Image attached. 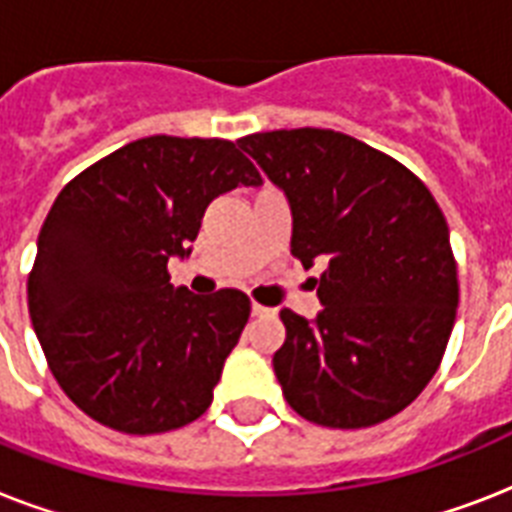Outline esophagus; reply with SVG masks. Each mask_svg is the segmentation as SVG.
<instances>
[{"instance_id": "34e87169", "label": "esophagus", "mask_w": 512, "mask_h": 512, "mask_svg": "<svg viewBox=\"0 0 512 512\" xmlns=\"http://www.w3.org/2000/svg\"><path fill=\"white\" fill-rule=\"evenodd\" d=\"M271 313V308H265V305L260 303H252V316H268Z\"/></svg>"}]
</instances>
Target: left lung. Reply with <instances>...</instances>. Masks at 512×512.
Segmentation results:
<instances>
[{"instance_id":"1","label":"left lung","mask_w":512,"mask_h":512,"mask_svg":"<svg viewBox=\"0 0 512 512\" xmlns=\"http://www.w3.org/2000/svg\"><path fill=\"white\" fill-rule=\"evenodd\" d=\"M292 207V255L327 265L316 321L284 308L273 353L287 404L324 428H369L420 396L452 335L460 281L428 185L393 156L335 130L239 140Z\"/></svg>"}]
</instances>
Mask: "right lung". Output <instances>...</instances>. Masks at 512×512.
Listing matches in <instances>:
<instances>
[{
	"instance_id": "add662e5",
	"label": "right lung",
	"mask_w": 512,
	"mask_h": 512,
	"mask_svg": "<svg viewBox=\"0 0 512 512\" xmlns=\"http://www.w3.org/2000/svg\"><path fill=\"white\" fill-rule=\"evenodd\" d=\"M220 138L132 140L58 193L28 273V313L52 377L106 428L151 436L199 420L252 303L172 289L209 201L260 185Z\"/></svg>"
}]
</instances>
